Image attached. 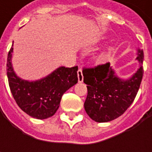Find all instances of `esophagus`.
Wrapping results in <instances>:
<instances>
[{"label":"esophagus","instance_id":"obj_1","mask_svg":"<svg viewBox=\"0 0 152 152\" xmlns=\"http://www.w3.org/2000/svg\"><path fill=\"white\" fill-rule=\"evenodd\" d=\"M78 79H79V82H82L83 79H84V77H83V73H82V69L79 68L78 70Z\"/></svg>","mask_w":152,"mask_h":152}]
</instances>
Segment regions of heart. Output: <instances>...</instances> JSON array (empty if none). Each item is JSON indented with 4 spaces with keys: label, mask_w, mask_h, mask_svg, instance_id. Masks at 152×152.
Listing matches in <instances>:
<instances>
[{
    "label": "heart",
    "mask_w": 152,
    "mask_h": 152,
    "mask_svg": "<svg viewBox=\"0 0 152 152\" xmlns=\"http://www.w3.org/2000/svg\"><path fill=\"white\" fill-rule=\"evenodd\" d=\"M103 59H104V56L103 55H100L98 57H97V61H103Z\"/></svg>",
    "instance_id": "heart-1"
}]
</instances>
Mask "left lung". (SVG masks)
<instances>
[{"label":"left lung","mask_w":152,"mask_h":152,"mask_svg":"<svg viewBox=\"0 0 152 152\" xmlns=\"http://www.w3.org/2000/svg\"><path fill=\"white\" fill-rule=\"evenodd\" d=\"M143 50H139L137 60L140 67L129 80H121L107 62L93 67H84V82L88 94L85 112L98 123L109 122L120 117L130 107L143 78Z\"/></svg>","instance_id":"1"}]
</instances>
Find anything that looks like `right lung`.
Segmentation results:
<instances>
[{"label":"right lung","mask_w":152,"mask_h":152,"mask_svg":"<svg viewBox=\"0 0 152 152\" xmlns=\"http://www.w3.org/2000/svg\"><path fill=\"white\" fill-rule=\"evenodd\" d=\"M11 48L7 61V74L12 95L18 106L28 115L37 119H45L56 113L61 96L78 83V66L61 67L44 79L28 82L22 80L13 72L11 64Z\"/></svg>","instance_id":"obj_1"}]
</instances>
